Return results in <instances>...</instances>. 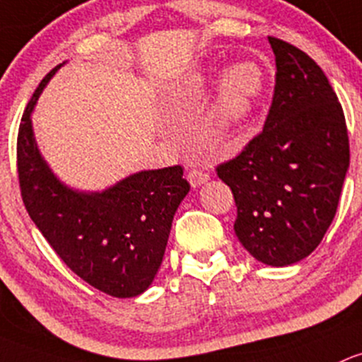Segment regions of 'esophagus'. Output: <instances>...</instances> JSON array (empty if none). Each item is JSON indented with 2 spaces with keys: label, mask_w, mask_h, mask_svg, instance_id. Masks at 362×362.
<instances>
[{
  "label": "esophagus",
  "mask_w": 362,
  "mask_h": 362,
  "mask_svg": "<svg viewBox=\"0 0 362 362\" xmlns=\"http://www.w3.org/2000/svg\"><path fill=\"white\" fill-rule=\"evenodd\" d=\"M207 180H209V174L204 169H192L188 173V181L192 182L193 188L204 185V182H206Z\"/></svg>",
  "instance_id": "esophagus-1"
}]
</instances>
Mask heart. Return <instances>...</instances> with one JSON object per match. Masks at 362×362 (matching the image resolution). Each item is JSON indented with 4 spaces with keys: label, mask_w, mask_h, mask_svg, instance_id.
I'll list each match as a JSON object with an SVG mask.
<instances>
[{
    "label": "heart",
    "mask_w": 362,
    "mask_h": 362,
    "mask_svg": "<svg viewBox=\"0 0 362 362\" xmlns=\"http://www.w3.org/2000/svg\"><path fill=\"white\" fill-rule=\"evenodd\" d=\"M263 88L264 71L258 62H238L226 71L212 113L216 130L219 134H232L247 124Z\"/></svg>",
    "instance_id": "heart-1"
}]
</instances>
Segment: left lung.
Instances as JSON below:
<instances>
[{
    "mask_svg": "<svg viewBox=\"0 0 362 362\" xmlns=\"http://www.w3.org/2000/svg\"><path fill=\"white\" fill-rule=\"evenodd\" d=\"M275 88L264 127L216 167L235 199L240 244L258 262L288 267L320 244L337 214L350 162L341 104L303 50L268 36Z\"/></svg>",
    "mask_w": 362,
    "mask_h": 362,
    "instance_id": "left-lung-1",
    "label": "left lung"
}]
</instances>
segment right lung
Returning <instances> with one entry per match:
<instances>
[{"mask_svg": "<svg viewBox=\"0 0 362 362\" xmlns=\"http://www.w3.org/2000/svg\"><path fill=\"white\" fill-rule=\"evenodd\" d=\"M54 68L33 94L17 137V173L29 216L59 258L115 298L144 293L162 264L174 214L189 192L182 167L141 170L104 192L69 188L36 146L31 113Z\"/></svg>", "mask_w": 362, "mask_h": 362, "instance_id": "obj_1", "label": "right lung"}]
</instances>
